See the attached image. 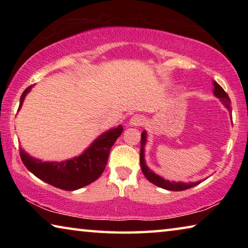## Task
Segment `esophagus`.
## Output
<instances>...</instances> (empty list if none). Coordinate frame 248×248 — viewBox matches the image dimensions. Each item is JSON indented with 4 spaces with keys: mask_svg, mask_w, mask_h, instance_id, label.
Here are the masks:
<instances>
[{
    "mask_svg": "<svg viewBox=\"0 0 248 248\" xmlns=\"http://www.w3.org/2000/svg\"><path fill=\"white\" fill-rule=\"evenodd\" d=\"M142 124H143V118L140 115H133L129 121V124L131 127H138V125H141Z\"/></svg>",
    "mask_w": 248,
    "mask_h": 248,
    "instance_id": "esophagus-1",
    "label": "esophagus"
}]
</instances>
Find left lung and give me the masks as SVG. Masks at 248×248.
<instances>
[{"mask_svg":"<svg viewBox=\"0 0 248 248\" xmlns=\"http://www.w3.org/2000/svg\"><path fill=\"white\" fill-rule=\"evenodd\" d=\"M213 85H215V95L217 97H219L222 103H223L226 107L230 109L231 106V100L229 98V95L226 94V92L222 89V87L217 84V82H213ZM145 141H146V133L142 132L141 134V150H140V164H141V170L143 171L144 176L146 179L149 180L156 186L163 188V189L166 190H173V191H182V190H186L188 188H191L198 185L199 182L197 183H190V184H184V183H175V182H169V180L163 179L159 176L155 175L152 170H150L148 169V166L145 165L144 162V145H145Z\"/></svg>","mask_w":248,"mask_h":248,"instance_id":"obj_1","label":"left lung"}]
</instances>
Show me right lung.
I'll list each match as a JSON object with an SVG mask.
<instances>
[{"mask_svg":"<svg viewBox=\"0 0 248 248\" xmlns=\"http://www.w3.org/2000/svg\"><path fill=\"white\" fill-rule=\"evenodd\" d=\"M31 86H28L23 92L18 109L22 106L25 96L31 91ZM121 132H123L121 125L109 130L106 133L102 134L98 139H96L81 156L61 163L38 161L29 156L22 148L19 149V155L24 165L36 177L60 189L69 191L77 190L95 182L103 174L111 146L118 139Z\"/></svg>","mask_w":248,"mask_h":248,"instance_id":"1","label":"right lung"}]
</instances>
